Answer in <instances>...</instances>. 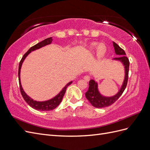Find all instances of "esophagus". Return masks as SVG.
I'll return each mask as SVG.
<instances>
[{"label":"esophagus","instance_id":"obj_1","mask_svg":"<svg viewBox=\"0 0 150 150\" xmlns=\"http://www.w3.org/2000/svg\"><path fill=\"white\" fill-rule=\"evenodd\" d=\"M90 79H91V77L89 75H86L84 76V79L86 81H89L90 80Z\"/></svg>","mask_w":150,"mask_h":150}]
</instances>
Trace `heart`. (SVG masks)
<instances>
[{"label":"heart","instance_id":"1","mask_svg":"<svg viewBox=\"0 0 150 150\" xmlns=\"http://www.w3.org/2000/svg\"><path fill=\"white\" fill-rule=\"evenodd\" d=\"M90 47L92 49H97V55L99 57H103L106 51V47L103 44H98V43H93Z\"/></svg>","mask_w":150,"mask_h":150}]
</instances>
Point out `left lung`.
<instances>
[{"label": "left lung", "mask_w": 150, "mask_h": 150, "mask_svg": "<svg viewBox=\"0 0 150 150\" xmlns=\"http://www.w3.org/2000/svg\"><path fill=\"white\" fill-rule=\"evenodd\" d=\"M113 46L115 48V51L117 55H119L118 57H115L113 59L115 60L120 61L123 64L125 69V77L123 81V83L121 86L119 92L115 96L112 97H105L99 92L98 89V83L94 79H91L89 82V88L88 91L85 93L86 97L88 99V101L92 105L97 108H102L110 106L115 103L119 98L121 96L122 93L127 86L128 79V72H129V59L126 56V53L122 48H121L115 42H113Z\"/></svg>", "instance_id": "obj_1"}]
</instances>
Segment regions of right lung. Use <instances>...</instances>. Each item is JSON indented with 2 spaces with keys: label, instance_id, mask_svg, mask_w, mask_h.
I'll return each instance as SVG.
<instances>
[{
  "label": "right lung",
  "instance_id": "1",
  "mask_svg": "<svg viewBox=\"0 0 150 150\" xmlns=\"http://www.w3.org/2000/svg\"><path fill=\"white\" fill-rule=\"evenodd\" d=\"M52 41V38H49L46 39H44L42 41L38 43L37 44H35V46L31 47L29 50L22 57L21 59V60L19 62V71H18V76H19V87H20V90H21V93L22 97H23L25 101V102L28 103L29 105L32 107L33 108L35 109V110H37L39 111H50V110H52L54 109H55L56 107H57L61 102L62 100L63 96L66 93V91L67 88L69 86L72 82L71 81L69 83H67L65 86L64 88L62 89L61 91L59 93L57 96H56L54 98L49 99L48 101H34V99L30 98L29 96L27 95V94L24 92V91L22 87L21 83V78H20V72H21V66L22 64V62H24V59L25 57L28 56V54L31 52L32 51H35L36 49H38L40 47H44L46 45L50 44Z\"/></svg>",
  "mask_w": 150,
  "mask_h": 150
}]
</instances>
